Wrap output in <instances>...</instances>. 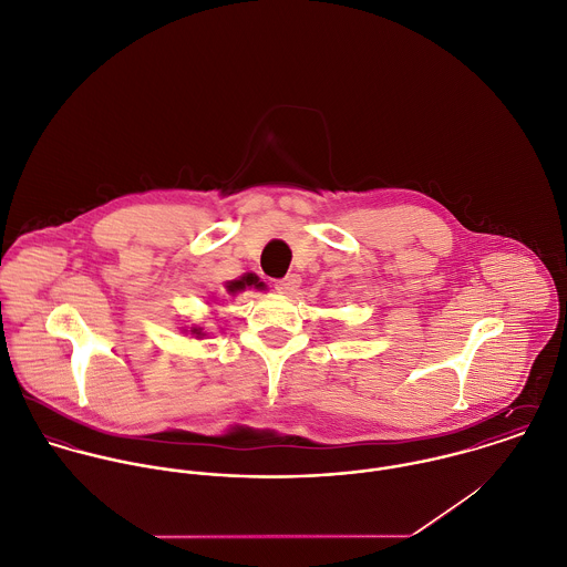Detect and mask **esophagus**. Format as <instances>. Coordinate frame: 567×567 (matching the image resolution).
I'll return each instance as SVG.
<instances>
[{"label": "esophagus", "mask_w": 567, "mask_h": 567, "mask_svg": "<svg viewBox=\"0 0 567 567\" xmlns=\"http://www.w3.org/2000/svg\"><path fill=\"white\" fill-rule=\"evenodd\" d=\"M299 286H301V277L299 275H286L284 279H277L275 281V288L281 292V295H295L297 290H299Z\"/></svg>", "instance_id": "34e87169"}]
</instances>
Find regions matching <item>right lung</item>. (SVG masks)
<instances>
[{"label":"right lung","instance_id":"add662e5","mask_svg":"<svg viewBox=\"0 0 567 567\" xmlns=\"http://www.w3.org/2000/svg\"><path fill=\"white\" fill-rule=\"evenodd\" d=\"M255 284V288H261V284L257 281V277H252V275H248V277H244L241 281H230L226 288H228V292H237V290H241L244 286H252ZM193 334H197V337H202V330H197V328H193L190 330Z\"/></svg>","mask_w":567,"mask_h":567}]
</instances>
